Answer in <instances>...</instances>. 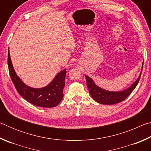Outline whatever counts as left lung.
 <instances>
[{
    "instance_id": "left-lung-1",
    "label": "left lung",
    "mask_w": 151,
    "mask_h": 151,
    "mask_svg": "<svg viewBox=\"0 0 151 151\" xmlns=\"http://www.w3.org/2000/svg\"><path fill=\"white\" fill-rule=\"evenodd\" d=\"M142 71V68L141 73L140 74L139 77L138 78L137 80L135 81L129 88L121 92H111L104 90V89L97 86L90 77H88V76L85 75L86 85H87V87L88 88L89 93H90L92 98H93L94 101L100 104H114L121 103V102L125 100V99L131 94L132 92L133 91L135 87H136L137 84L139 83V82Z\"/></svg>"
}]
</instances>
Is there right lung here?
Masks as SVG:
<instances>
[{"label": "right lung", "mask_w": 151, "mask_h": 151, "mask_svg": "<svg viewBox=\"0 0 151 151\" xmlns=\"http://www.w3.org/2000/svg\"><path fill=\"white\" fill-rule=\"evenodd\" d=\"M8 66L11 80L17 92L30 103L44 108H52L57 106L62 101L63 88L65 85L66 69L57 74L52 81L45 87L33 88L24 84L17 75L12 66L9 50L8 52Z\"/></svg>", "instance_id": "obj_1"}]
</instances>
